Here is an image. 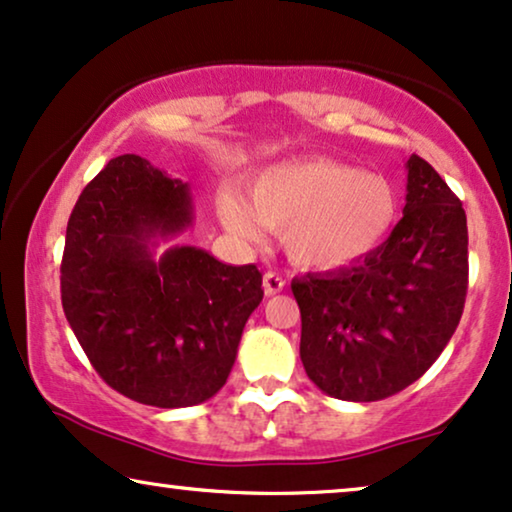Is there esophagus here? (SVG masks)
<instances>
[{"label":"esophagus","mask_w":512,"mask_h":512,"mask_svg":"<svg viewBox=\"0 0 512 512\" xmlns=\"http://www.w3.org/2000/svg\"><path fill=\"white\" fill-rule=\"evenodd\" d=\"M262 285H264V292H266V297H273V294L283 292V287H285V280L280 278L278 273H273V271H266V273H264V278H262Z\"/></svg>","instance_id":"esophagus-1"}]
</instances>
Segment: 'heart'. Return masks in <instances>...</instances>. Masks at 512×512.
Instances as JSON below:
<instances>
[{
  "instance_id": "heart-1",
  "label": "heart",
  "mask_w": 512,
  "mask_h": 512,
  "mask_svg": "<svg viewBox=\"0 0 512 512\" xmlns=\"http://www.w3.org/2000/svg\"><path fill=\"white\" fill-rule=\"evenodd\" d=\"M250 201L234 187L218 194L229 234L262 239L283 234L287 257L301 269L341 271L376 255L401 218V194L390 178L334 157L273 164L250 181Z\"/></svg>"
}]
</instances>
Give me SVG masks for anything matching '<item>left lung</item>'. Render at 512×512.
I'll use <instances>...</instances> for the list:
<instances>
[{"instance_id": "left-lung-1", "label": "left lung", "mask_w": 512, "mask_h": 512, "mask_svg": "<svg viewBox=\"0 0 512 512\" xmlns=\"http://www.w3.org/2000/svg\"><path fill=\"white\" fill-rule=\"evenodd\" d=\"M403 218L383 248L334 273L292 280L308 378L343 401L413 385L455 334L469 287L462 201L422 157L406 162Z\"/></svg>"}]
</instances>
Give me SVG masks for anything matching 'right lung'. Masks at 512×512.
<instances>
[{"instance_id": "right-lung-1", "label": "right lung", "mask_w": 512, "mask_h": 512, "mask_svg": "<svg viewBox=\"0 0 512 512\" xmlns=\"http://www.w3.org/2000/svg\"><path fill=\"white\" fill-rule=\"evenodd\" d=\"M192 225L190 185L139 155L111 160L78 197L60 266L62 308L95 371L146 406H197L232 371L264 297L255 264L153 250Z\"/></svg>"}]
</instances>
